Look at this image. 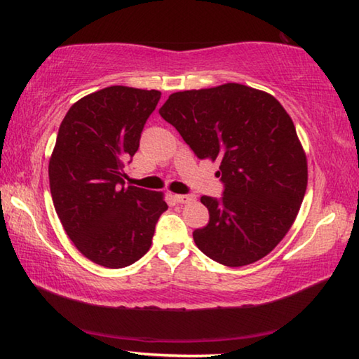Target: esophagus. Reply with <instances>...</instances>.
Wrapping results in <instances>:
<instances>
[{
    "label": "esophagus",
    "mask_w": 359,
    "mask_h": 359,
    "mask_svg": "<svg viewBox=\"0 0 359 359\" xmlns=\"http://www.w3.org/2000/svg\"><path fill=\"white\" fill-rule=\"evenodd\" d=\"M174 199L179 204H187V203L193 201V196H191V194H174Z\"/></svg>",
    "instance_id": "34e87169"
}]
</instances>
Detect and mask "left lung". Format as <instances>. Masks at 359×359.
<instances>
[{"mask_svg":"<svg viewBox=\"0 0 359 359\" xmlns=\"http://www.w3.org/2000/svg\"><path fill=\"white\" fill-rule=\"evenodd\" d=\"M160 115L199 160H220L223 196L201 198L209 223L193 231L199 250L229 267L274 250L307 188V158L280 102L247 85L224 83L172 93Z\"/></svg>","mask_w":359,"mask_h":359,"instance_id":"obj_1","label":"left lung"}]
</instances>
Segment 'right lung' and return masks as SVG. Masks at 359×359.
<instances>
[{
	"label": "right lung",
	"instance_id": "1",
	"mask_svg": "<svg viewBox=\"0 0 359 359\" xmlns=\"http://www.w3.org/2000/svg\"><path fill=\"white\" fill-rule=\"evenodd\" d=\"M161 93L114 85L71 106L48 161L57 215L77 250L118 269L149 252L158 218L168 209L161 191L125 184V165Z\"/></svg>",
	"mask_w": 359,
	"mask_h": 359
}]
</instances>
